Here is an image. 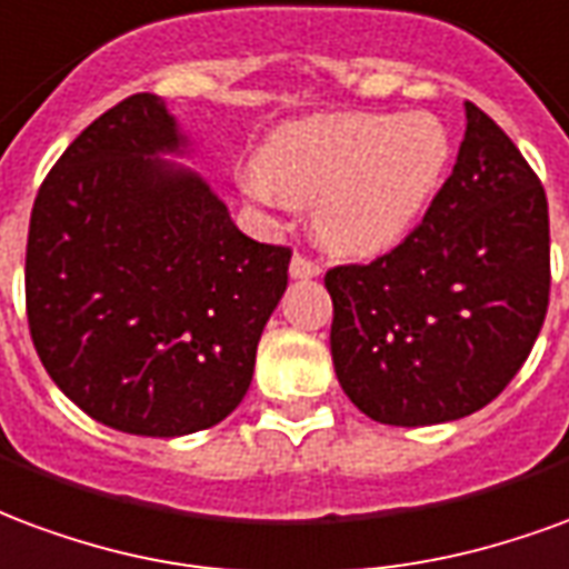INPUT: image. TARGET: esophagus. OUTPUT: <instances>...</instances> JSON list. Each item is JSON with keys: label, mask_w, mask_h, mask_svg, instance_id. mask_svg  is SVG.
I'll return each instance as SVG.
<instances>
[{"label": "esophagus", "mask_w": 569, "mask_h": 569, "mask_svg": "<svg viewBox=\"0 0 569 569\" xmlns=\"http://www.w3.org/2000/svg\"><path fill=\"white\" fill-rule=\"evenodd\" d=\"M321 276V263H315L312 257L306 254H293L290 260V279H315Z\"/></svg>", "instance_id": "34e87169"}]
</instances>
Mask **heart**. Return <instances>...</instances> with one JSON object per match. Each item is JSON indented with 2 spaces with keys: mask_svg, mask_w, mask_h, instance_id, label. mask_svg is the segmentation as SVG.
<instances>
[{
  "mask_svg": "<svg viewBox=\"0 0 569 569\" xmlns=\"http://www.w3.org/2000/svg\"><path fill=\"white\" fill-rule=\"evenodd\" d=\"M449 160V132L430 114H321L276 132L257 160L263 178H244V190L315 209L325 244L376 257L416 230Z\"/></svg>",
  "mask_w": 569,
  "mask_h": 569,
  "instance_id": "1",
  "label": "heart"
}]
</instances>
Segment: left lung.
I'll list each match as a JSON object with an SVG mask.
<instances>
[{
	"label": "left lung",
	"mask_w": 569,
	"mask_h": 569,
	"mask_svg": "<svg viewBox=\"0 0 569 569\" xmlns=\"http://www.w3.org/2000/svg\"><path fill=\"white\" fill-rule=\"evenodd\" d=\"M458 163L388 254L333 267L336 379L372 421L472 416L512 381L549 309V202L512 139L472 102Z\"/></svg>",
	"instance_id": "obj_1"
}]
</instances>
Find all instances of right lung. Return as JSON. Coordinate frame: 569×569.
<instances>
[{
  "label": "right lung",
  "instance_id": "right-lung-1",
  "mask_svg": "<svg viewBox=\"0 0 569 569\" xmlns=\"http://www.w3.org/2000/svg\"><path fill=\"white\" fill-rule=\"evenodd\" d=\"M166 102L99 114L41 181L27 239L32 346L87 416L184 437L233 412L288 288L290 248L230 221Z\"/></svg>",
  "mask_w": 569,
  "mask_h": 569
}]
</instances>
